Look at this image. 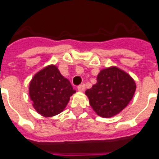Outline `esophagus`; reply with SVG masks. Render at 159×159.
Returning a JSON list of instances; mask_svg holds the SVG:
<instances>
[{"instance_id": "1", "label": "esophagus", "mask_w": 159, "mask_h": 159, "mask_svg": "<svg viewBox=\"0 0 159 159\" xmlns=\"http://www.w3.org/2000/svg\"><path fill=\"white\" fill-rule=\"evenodd\" d=\"M77 90L79 91V92H84L85 91L84 84H82V85H80V86H78V87H77Z\"/></svg>"}]
</instances>
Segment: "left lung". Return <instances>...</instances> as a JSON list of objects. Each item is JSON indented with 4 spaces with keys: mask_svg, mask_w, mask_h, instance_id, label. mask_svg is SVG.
Here are the masks:
<instances>
[{
    "mask_svg": "<svg viewBox=\"0 0 159 159\" xmlns=\"http://www.w3.org/2000/svg\"><path fill=\"white\" fill-rule=\"evenodd\" d=\"M136 83L130 75L112 66L102 69L97 83L85 92L92 108L102 117H112L123 111L133 99Z\"/></svg>",
    "mask_w": 159,
    "mask_h": 159,
    "instance_id": "8db88e82",
    "label": "left lung"
}]
</instances>
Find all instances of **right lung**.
<instances>
[{
    "instance_id": "1",
    "label": "right lung",
    "mask_w": 159,
    "mask_h": 159,
    "mask_svg": "<svg viewBox=\"0 0 159 159\" xmlns=\"http://www.w3.org/2000/svg\"><path fill=\"white\" fill-rule=\"evenodd\" d=\"M76 93L68 79L56 65H48L34 75L29 84V96L34 109L42 117L59 114Z\"/></svg>"
}]
</instances>
